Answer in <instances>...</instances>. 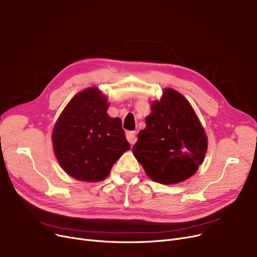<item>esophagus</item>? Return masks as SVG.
Instances as JSON below:
<instances>
[{
	"mask_svg": "<svg viewBox=\"0 0 257 257\" xmlns=\"http://www.w3.org/2000/svg\"><path fill=\"white\" fill-rule=\"evenodd\" d=\"M126 138H127L128 142H129L131 145L136 144V142H137V140H138L136 131H127V132H126Z\"/></svg>",
	"mask_w": 257,
	"mask_h": 257,
	"instance_id": "esophagus-1",
	"label": "esophagus"
}]
</instances>
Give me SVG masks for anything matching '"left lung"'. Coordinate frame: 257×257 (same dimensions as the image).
Instances as JSON below:
<instances>
[{
	"mask_svg": "<svg viewBox=\"0 0 257 257\" xmlns=\"http://www.w3.org/2000/svg\"><path fill=\"white\" fill-rule=\"evenodd\" d=\"M151 110L132 152L152 181L165 185L186 181L204 162L205 130L190 103L171 88L165 89Z\"/></svg>",
	"mask_w": 257,
	"mask_h": 257,
	"instance_id": "obj_1",
	"label": "left lung"
}]
</instances>
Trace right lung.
Segmentation results:
<instances>
[{
    "label": "right lung",
    "mask_w": 257,
    "mask_h": 257,
    "mask_svg": "<svg viewBox=\"0 0 257 257\" xmlns=\"http://www.w3.org/2000/svg\"><path fill=\"white\" fill-rule=\"evenodd\" d=\"M108 101L95 87L71 98L52 131V144L63 170L75 180L101 182L130 145L118 117L107 114Z\"/></svg>",
    "instance_id": "add662e5"
}]
</instances>
